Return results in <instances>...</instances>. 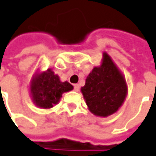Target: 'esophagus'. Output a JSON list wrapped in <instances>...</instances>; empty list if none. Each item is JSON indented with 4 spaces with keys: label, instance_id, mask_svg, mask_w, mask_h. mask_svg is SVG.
<instances>
[{
    "label": "esophagus",
    "instance_id": "obj_1",
    "mask_svg": "<svg viewBox=\"0 0 156 156\" xmlns=\"http://www.w3.org/2000/svg\"><path fill=\"white\" fill-rule=\"evenodd\" d=\"M74 90L75 91H78L79 90V85L78 84H74Z\"/></svg>",
    "mask_w": 156,
    "mask_h": 156
}]
</instances>
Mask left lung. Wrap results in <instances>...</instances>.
<instances>
[{
	"label": "left lung",
	"mask_w": 156,
	"mask_h": 156,
	"mask_svg": "<svg viewBox=\"0 0 156 156\" xmlns=\"http://www.w3.org/2000/svg\"><path fill=\"white\" fill-rule=\"evenodd\" d=\"M81 91L92 114L107 117L121 107L126 96L127 85L111 57L103 53L101 65L94 67L88 75Z\"/></svg>",
	"instance_id": "1"
}]
</instances>
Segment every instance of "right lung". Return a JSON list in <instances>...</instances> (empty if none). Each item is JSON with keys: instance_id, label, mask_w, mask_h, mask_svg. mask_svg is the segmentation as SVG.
Segmentation results:
<instances>
[{"instance_id": "obj_1", "label": "right lung", "mask_w": 156, "mask_h": 156, "mask_svg": "<svg viewBox=\"0 0 156 156\" xmlns=\"http://www.w3.org/2000/svg\"><path fill=\"white\" fill-rule=\"evenodd\" d=\"M73 89V86L70 83L61 82L59 76L50 69L35 75L30 86L34 103L44 109L53 108L59 102L64 92Z\"/></svg>"}]
</instances>
